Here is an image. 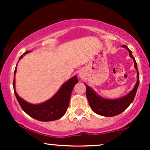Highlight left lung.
<instances>
[{"instance_id":"obj_1","label":"left lung","mask_w":150,"mask_h":150,"mask_svg":"<svg viewBox=\"0 0 150 150\" xmlns=\"http://www.w3.org/2000/svg\"><path fill=\"white\" fill-rule=\"evenodd\" d=\"M122 47L128 50L130 58L133 59L135 68L137 70V82H136L134 88L130 91V92H129L124 97L117 99H104L96 94L95 92L91 87L85 84L86 86V95H87L89 106L94 112L100 115V116L112 117L117 116L124 111L133 101L136 92H137L139 83H140V77H139L140 75H139L138 70H137V63H136L135 58L132 56V51L127 47V46L123 45Z\"/></svg>"}]
</instances>
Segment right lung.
Returning a JSON list of instances; mask_svg holds the SVG:
<instances>
[{"mask_svg":"<svg viewBox=\"0 0 150 150\" xmlns=\"http://www.w3.org/2000/svg\"><path fill=\"white\" fill-rule=\"evenodd\" d=\"M30 51H26L20 57V60ZM18 65V64H17ZM17 68V67H16ZM16 68L14 72V80H13V88L17 100L25 112L32 118L40 121H52L61 118L66 112L68 109L69 101L73 87L78 82L77 76H74L67 82H65L62 87L49 100L39 104H32L23 100L18 96L15 91V79Z\"/></svg>","mask_w":150,"mask_h":150,"instance_id":"add662e5","label":"right lung"}]
</instances>
